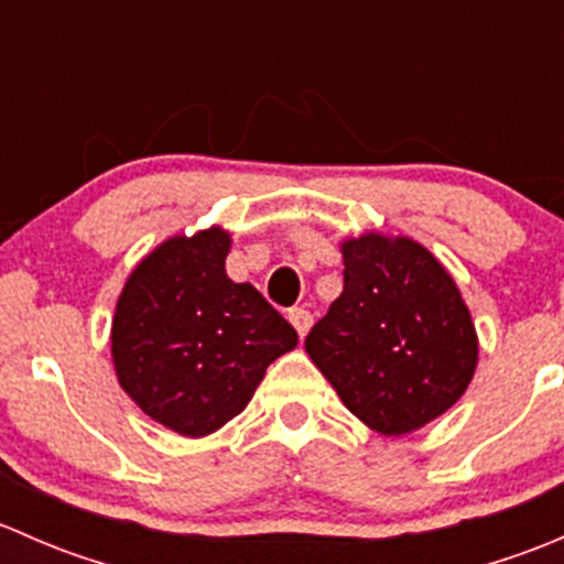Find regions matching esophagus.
I'll list each match as a JSON object with an SVG mask.
<instances>
[{"label": "esophagus", "instance_id": "34e87169", "mask_svg": "<svg viewBox=\"0 0 564 564\" xmlns=\"http://www.w3.org/2000/svg\"><path fill=\"white\" fill-rule=\"evenodd\" d=\"M289 322L294 324V329H297L300 338H305V333H308L311 324H314V316H311V311H305V308H292L289 311Z\"/></svg>", "mask_w": 564, "mask_h": 564}]
</instances>
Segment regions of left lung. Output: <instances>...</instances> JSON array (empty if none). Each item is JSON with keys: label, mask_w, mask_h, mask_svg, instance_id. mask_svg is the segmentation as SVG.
I'll return each instance as SVG.
<instances>
[{"label": "left lung", "mask_w": 564, "mask_h": 564, "mask_svg": "<svg viewBox=\"0 0 564 564\" xmlns=\"http://www.w3.org/2000/svg\"><path fill=\"white\" fill-rule=\"evenodd\" d=\"M344 292L311 327L305 351L379 434L423 429L475 377L477 335L456 283L406 237L344 242Z\"/></svg>", "instance_id": "left-lung-1"}]
</instances>
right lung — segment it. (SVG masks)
Wrapping results in <instances>:
<instances>
[{
    "mask_svg": "<svg viewBox=\"0 0 564 564\" xmlns=\"http://www.w3.org/2000/svg\"><path fill=\"white\" fill-rule=\"evenodd\" d=\"M229 235L174 237L133 270L111 324L122 390L182 436L242 412L267 366L297 333L250 283L226 278Z\"/></svg>",
    "mask_w": 564,
    "mask_h": 564,
    "instance_id": "obj_1",
    "label": "right lung"
}]
</instances>
